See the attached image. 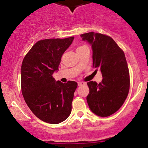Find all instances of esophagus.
Here are the masks:
<instances>
[{"label": "esophagus", "instance_id": "obj_1", "mask_svg": "<svg viewBox=\"0 0 148 148\" xmlns=\"http://www.w3.org/2000/svg\"><path fill=\"white\" fill-rule=\"evenodd\" d=\"M77 84L79 86H84V85H85V83L84 82H78Z\"/></svg>", "mask_w": 148, "mask_h": 148}]
</instances>
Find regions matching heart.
Returning <instances> with one entry per match:
<instances>
[{"instance_id": "b5f03b06", "label": "heart", "mask_w": 148, "mask_h": 148, "mask_svg": "<svg viewBox=\"0 0 148 148\" xmlns=\"http://www.w3.org/2000/svg\"><path fill=\"white\" fill-rule=\"evenodd\" d=\"M84 46H80V47H79L78 48H82V47H84Z\"/></svg>"}]
</instances>
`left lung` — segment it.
I'll list each match as a JSON object with an SVG mask.
<instances>
[{"instance_id": "8db88e82", "label": "left lung", "mask_w": 148, "mask_h": 148, "mask_svg": "<svg viewBox=\"0 0 148 148\" xmlns=\"http://www.w3.org/2000/svg\"><path fill=\"white\" fill-rule=\"evenodd\" d=\"M80 36L92 46L93 67L100 69L103 77L100 84L87 83L89 108L99 116H110L122 106L129 94L130 78L125 53L108 36L89 32Z\"/></svg>"}]
</instances>
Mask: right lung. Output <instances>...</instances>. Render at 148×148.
Here are the masks:
<instances>
[{"label": "right lung", "instance_id": "obj_1", "mask_svg": "<svg viewBox=\"0 0 148 148\" xmlns=\"http://www.w3.org/2000/svg\"><path fill=\"white\" fill-rule=\"evenodd\" d=\"M74 37L40 40L23 58L21 69L22 94L26 104L38 119L50 124L66 120L77 83L56 81L52 74L58 71L62 55Z\"/></svg>", "mask_w": 148, "mask_h": 148}]
</instances>
